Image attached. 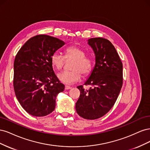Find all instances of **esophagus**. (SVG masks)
I'll return each mask as SVG.
<instances>
[{
  "mask_svg": "<svg viewBox=\"0 0 150 150\" xmlns=\"http://www.w3.org/2000/svg\"><path fill=\"white\" fill-rule=\"evenodd\" d=\"M72 88L71 87V86H65V89L66 90H68V89H71Z\"/></svg>",
  "mask_w": 150,
  "mask_h": 150,
  "instance_id": "esophagus-1",
  "label": "esophagus"
}]
</instances>
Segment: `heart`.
I'll return each instance as SVG.
<instances>
[{
  "label": "heart",
  "instance_id": "obj_1",
  "mask_svg": "<svg viewBox=\"0 0 150 150\" xmlns=\"http://www.w3.org/2000/svg\"><path fill=\"white\" fill-rule=\"evenodd\" d=\"M64 57L59 52H54L51 57L52 66L57 69H61L64 66L66 59L73 60L71 71H64L57 74V78L61 83L71 84L79 81L81 73L86 76L92 71L94 62L93 58L85 56L84 50L78 46H70L65 49Z\"/></svg>",
  "mask_w": 150,
  "mask_h": 150
}]
</instances>
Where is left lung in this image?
Listing matches in <instances>:
<instances>
[{
	"instance_id": "left-lung-1",
	"label": "left lung",
	"mask_w": 150,
	"mask_h": 150,
	"mask_svg": "<svg viewBox=\"0 0 150 150\" xmlns=\"http://www.w3.org/2000/svg\"><path fill=\"white\" fill-rule=\"evenodd\" d=\"M95 54L96 63L85 85L79 86L80 96L76 103L78 114L86 120H96L105 115L114 105L122 85V64L118 54L108 39H88Z\"/></svg>"
}]
</instances>
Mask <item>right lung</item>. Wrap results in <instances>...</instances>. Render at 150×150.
Masks as SVG:
<instances>
[{
	"label": "right lung",
	"instance_id": "add662e5",
	"mask_svg": "<svg viewBox=\"0 0 150 150\" xmlns=\"http://www.w3.org/2000/svg\"><path fill=\"white\" fill-rule=\"evenodd\" d=\"M65 44L56 38L38 35L29 39L18 51L13 63V89L26 112L44 116L56 107L57 95L64 89L54 73L51 57Z\"/></svg>",
	"mask_w": 150,
	"mask_h": 150
}]
</instances>
